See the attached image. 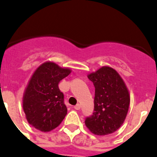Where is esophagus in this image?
<instances>
[{
  "label": "esophagus",
  "instance_id": "1",
  "mask_svg": "<svg viewBox=\"0 0 157 157\" xmlns=\"http://www.w3.org/2000/svg\"><path fill=\"white\" fill-rule=\"evenodd\" d=\"M74 108H75L76 110H80V104H77V105L74 106Z\"/></svg>",
  "mask_w": 157,
  "mask_h": 157
}]
</instances>
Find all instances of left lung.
<instances>
[{
	"label": "left lung",
	"instance_id": "obj_1",
	"mask_svg": "<svg viewBox=\"0 0 157 157\" xmlns=\"http://www.w3.org/2000/svg\"><path fill=\"white\" fill-rule=\"evenodd\" d=\"M95 87L94 109L85 119V125L98 136L112 134L118 129L126 118L130 95L118 72L110 67H101L88 74Z\"/></svg>",
	"mask_w": 157,
	"mask_h": 157
}]
</instances>
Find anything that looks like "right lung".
Masks as SVG:
<instances>
[{"mask_svg": "<svg viewBox=\"0 0 157 157\" xmlns=\"http://www.w3.org/2000/svg\"><path fill=\"white\" fill-rule=\"evenodd\" d=\"M71 73L53 62L41 64L33 73L23 94V110L28 122L46 132L59 125L67 114L59 83Z\"/></svg>", "mask_w": 157, "mask_h": 157, "instance_id": "add662e5", "label": "right lung"}]
</instances>
